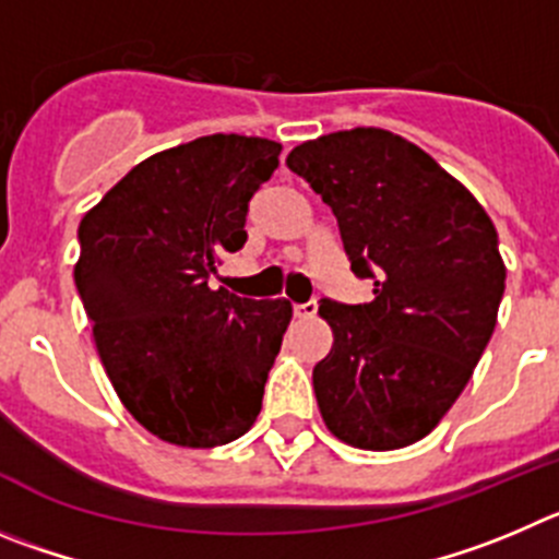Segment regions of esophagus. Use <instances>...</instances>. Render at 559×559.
<instances>
[{"instance_id": "34e87169", "label": "esophagus", "mask_w": 559, "mask_h": 559, "mask_svg": "<svg viewBox=\"0 0 559 559\" xmlns=\"http://www.w3.org/2000/svg\"><path fill=\"white\" fill-rule=\"evenodd\" d=\"M295 317L298 320H311V317L317 314V300H306V304H295Z\"/></svg>"}]
</instances>
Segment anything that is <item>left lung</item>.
I'll use <instances>...</instances> for the list:
<instances>
[{
  "label": "left lung",
  "instance_id": "obj_1",
  "mask_svg": "<svg viewBox=\"0 0 559 559\" xmlns=\"http://www.w3.org/2000/svg\"><path fill=\"white\" fill-rule=\"evenodd\" d=\"M286 167L334 211L370 304L323 300L334 345L314 395L336 440L365 451L424 440L490 342L507 267L479 200L429 153L381 128L304 142Z\"/></svg>",
  "mask_w": 559,
  "mask_h": 559
}]
</instances>
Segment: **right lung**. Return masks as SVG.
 <instances>
[{
	"instance_id": "right-lung-1",
	"label": "right lung",
	"mask_w": 559,
	"mask_h": 559,
	"mask_svg": "<svg viewBox=\"0 0 559 559\" xmlns=\"http://www.w3.org/2000/svg\"><path fill=\"white\" fill-rule=\"evenodd\" d=\"M281 144L214 133L135 164L80 219L74 284L124 409L158 440L214 449L261 412L289 300L211 289L242 248L248 203Z\"/></svg>"
}]
</instances>
